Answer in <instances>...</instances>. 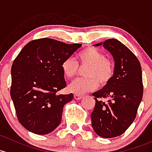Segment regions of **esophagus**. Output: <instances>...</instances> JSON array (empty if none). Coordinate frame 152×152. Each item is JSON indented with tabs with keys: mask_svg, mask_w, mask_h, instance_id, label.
I'll list each match as a JSON object with an SVG mask.
<instances>
[{
	"mask_svg": "<svg viewBox=\"0 0 152 152\" xmlns=\"http://www.w3.org/2000/svg\"><path fill=\"white\" fill-rule=\"evenodd\" d=\"M83 97H84V95H80V94H75L74 95L75 99H76V100H80Z\"/></svg>",
	"mask_w": 152,
	"mask_h": 152,
	"instance_id": "34e87169",
	"label": "esophagus"
}]
</instances>
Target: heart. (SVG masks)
<instances>
[{
  "mask_svg": "<svg viewBox=\"0 0 152 152\" xmlns=\"http://www.w3.org/2000/svg\"><path fill=\"white\" fill-rule=\"evenodd\" d=\"M77 62L68 57L61 64V69L65 78L71 79L79 71V65L86 67L85 78L76 79L69 85V90L76 94H83L92 91L98 86L105 85L114 77L115 68L113 62L106 58L103 52L95 47H88L76 56Z\"/></svg>",
  "mask_w": 152,
  "mask_h": 152,
  "instance_id": "1",
  "label": "heart"
}]
</instances>
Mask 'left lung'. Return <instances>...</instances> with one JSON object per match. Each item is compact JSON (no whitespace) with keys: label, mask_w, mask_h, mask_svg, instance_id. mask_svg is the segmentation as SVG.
Segmentation results:
<instances>
[{"label":"left lung","mask_w":152,"mask_h":152,"mask_svg":"<svg viewBox=\"0 0 152 152\" xmlns=\"http://www.w3.org/2000/svg\"><path fill=\"white\" fill-rule=\"evenodd\" d=\"M103 45L114 57L115 72L104 88L92 94L95 105L91 119L99 136L111 138L122 135L133 122L143 97V86L141 66L136 56L115 38L105 40Z\"/></svg>","instance_id":"8db88e82"}]
</instances>
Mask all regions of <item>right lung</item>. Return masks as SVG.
<instances>
[{
  "mask_svg": "<svg viewBox=\"0 0 152 152\" xmlns=\"http://www.w3.org/2000/svg\"><path fill=\"white\" fill-rule=\"evenodd\" d=\"M81 47L38 38L28 43L14 60L11 97L17 119L28 130L45 135L60 124L64 105L73 98V93L57 94L66 87L61 64Z\"/></svg>",
  "mask_w": 152,
  "mask_h": 152,
  "instance_id": "right-lung-1",
  "label": "right lung"
}]
</instances>
